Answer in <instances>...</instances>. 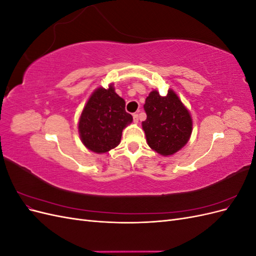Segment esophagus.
I'll list each match as a JSON object with an SVG mask.
<instances>
[{"instance_id": "esophagus-1", "label": "esophagus", "mask_w": 256, "mask_h": 256, "mask_svg": "<svg viewBox=\"0 0 256 256\" xmlns=\"http://www.w3.org/2000/svg\"><path fill=\"white\" fill-rule=\"evenodd\" d=\"M132 116H134V122H138V115L136 113H134Z\"/></svg>"}]
</instances>
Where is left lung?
Segmentation results:
<instances>
[{
	"label": "left lung",
	"instance_id": "8db88e82",
	"mask_svg": "<svg viewBox=\"0 0 256 256\" xmlns=\"http://www.w3.org/2000/svg\"><path fill=\"white\" fill-rule=\"evenodd\" d=\"M144 110L147 118L142 128L152 150L162 156H171L188 143L192 118L173 90H168L166 96H160L158 90L150 92Z\"/></svg>",
	"mask_w": 256,
	"mask_h": 256
}]
</instances>
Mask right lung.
Instances as JSON below:
<instances>
[{"instance_id": "1", "label": "right lung", "mask_w": 256, "mask_h": 256, "mask_svg": "<svg viewBox=\"0 0 256 256\" xmlns=\"http://www.w3.org/2000/svg\"><path fill=\"white\" fill-rule=\"evenodd\" d=\"M125 100L109 88H98L85 104L79 120V134L90 150L104 154L115 148L120 142L122 129L132 122L125 110Z\"/></svg>"}]
</instances>
